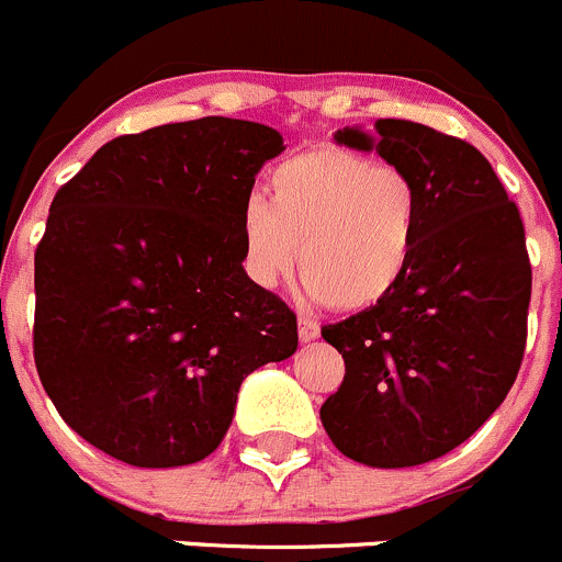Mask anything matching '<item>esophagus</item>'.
<instances>
[{"instance_id": "obj_1", "label": "esophagus", "mask_w": 562, "mask_h": 562, "mask_svg": "<svg viewBox=\"0 0 562 562\" xmlns=\"http://www.w3.org/2000/svg\"><path fill=\"white\" fill-rule=\"evenodd\" d=\"M317 336H321V326H317L315 321H306V317H301L299 321V339L304 341H315Z\"/></svg>"}]
</instances>
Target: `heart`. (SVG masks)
<instances>
[{
    "label": "heart",
    "instance_id": "heart-1",
    "mask_svg": "<svg viewBox=\"0 0 562 562\" xmlns=\"http://www.w3.org/2000/svg\"><path fill=\"white\" fill-rule=\"evenodd\" d=\"M420 234V193L393 164L345 147L285 158L269 175V202L241 210L245 269L256 285H280L299 263L301 296L339 310H369L409 274Z\"/></svg>",
    "mask_w": 562,
    "mask_h": 562
}]
</instances>
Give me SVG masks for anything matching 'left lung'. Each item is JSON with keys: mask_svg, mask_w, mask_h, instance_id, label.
<instances>
[{"mask_svg": "<svg viewBox=\"0 0 562 562\" xmlns=\"http://www.w3.org/2000/svg\"><path fill=\"white\" fill-rule=\"evenodd\" d=\"M334 139L415 180L420 234L409 274L385 301L323 328L347 369L323 404V428L371 469L430 463L463 445L517 380L530 304L522 221L469 142L393 117Z\"/></svg>", "mask_w": 562, "mask_h": 562, "instance_id": "8db88e82", "label": "left lung"}]
</instances>
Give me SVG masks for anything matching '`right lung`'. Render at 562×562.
I'll return each instance as SVG.
<instances>
[{
  "label": "right lung",
  "mask_w": 562,
  "mask_h": 562,
  "mask_svg": "<svg viewBox=\"0 0 562 562\" xmlns=\"http://www.w3.org/2000/svg\"><path fill=\"white\" fill-rule=\"evenodd\" d=\"M282 150L263 123H167L99 147L56 193L34 363L88 445L137 469L199 463L245 376L296 352V315L241 266V210Z\"/></svg>",
  "instance_id": "obj_1"
}]
</instances>
